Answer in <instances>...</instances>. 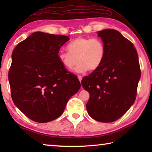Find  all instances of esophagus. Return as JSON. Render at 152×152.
<instances>
[{
	"label": "esophagus",
	"mask_w": 152,
	"mask_h": 152,
	"mask_svg": "<svg viewBox=\"0 0 152 152\" xmlns=\"http://www.w3.org/2000/svg\"><path fill=\"white\" fill-rule=\"evenodd\" d=\"M78 80H79V81H80V82H81V81H82V77L80 75H78Z\"/></svg>",
	"instance_id": "34e87169"
}]
</instances>
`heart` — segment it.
<instances>
[{
  "instance_id": "obj_1",
  "label": "heart",
  "mask_w": 152,
  "mask_h": 152,
  "mask_svg": "<svg viewBox=\"0 0 152 152\" xmlns=\"http://www.w3.org/2000/svg\"><path fill=\"white\" fill-rule=\"evenodd\" d=\"M68 52L60 51L58 58L66 68L70 70L78 63L74 68L77 73L86 71L96 70L104 60L106 48L99 38L78 37L67 45Z\"/></svg>"
}]
</instances>
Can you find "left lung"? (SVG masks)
I'll list each match as a JSON object with an SVG mask.
<instances>
[{
    "mask_svg": "<svg viewBox=\"0 0 152 152\" xmlns=\"http://www.w3.org/2000/svg\"><path fill=\"white\" fill-rule=\"evenodd\" d=\"M106 48L101 66L82 80L89 92L86 105L92 119L110 123L119 119L134 103L141 70L133 43L117 30L98 31Z\"/></svg>",
    "mask_w": 152,
    "mask_h": 152,
    "instance_id": "obj_1",
    "label": "left lung"
}]
</instances>
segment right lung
Instances as JSON below:
<instances>
[{"label":"right lung","mask_w":152,"mask_h":152,"mask_svg":"<svg viewBox=\"0 0 152 152\" xmlns=\"http://www.w3.org/2000/svg\"><path fill=\"white\" fill-rule=\"evenodd\" d=\"M68 36L37 31L14 49L9 81L14 104L38 123L62 115L68 100L81 86L76 75L66 70L58 58Z\"/></svg>","instance_id":"right-lung-1"}]
</instances>
